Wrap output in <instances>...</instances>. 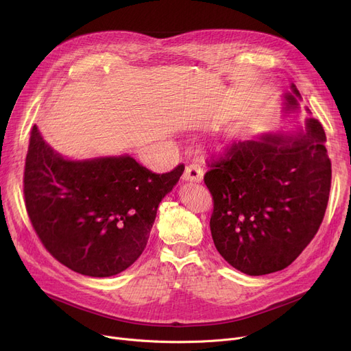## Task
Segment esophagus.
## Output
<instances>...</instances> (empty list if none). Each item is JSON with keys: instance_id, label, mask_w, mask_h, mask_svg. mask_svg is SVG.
<instances>
[{"instance_id": "esophagus-1", "label": "esophagus", "mask_w": 351, "mask_h": 351, "mask_svg": "<svg viewBox=\"0 0 351 351\" xmlns=\"http://www.w3.org/2000/svg\"><path fill=\"white\" fill-rule=\"evenodd\" d=\"M204 179V169L202 166L197 163H189L185 172H183V180H189V182H200Z\"/></svg>"}]
</instances>
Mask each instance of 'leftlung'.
I'll use <instances>...</instances> for the list:
<instances>
[{"mask_svg":"<svg viewBox=\"0 0 351 351\" xmlns=\"http://www.w3.org/2000/svg\"><path fill=\"white\" fill-rule=\"evenodd\" d=\"M286 109H298V88ZM322 123L306 119L298 136L234 142L208 162L210 232L223 259L249 276L279 271L298 259L326 213L331 162Z\"/></svg>","mask_w":351,"mask_h":351,"instance_id":"8db88e82","label":"left lung"}]
</instances>
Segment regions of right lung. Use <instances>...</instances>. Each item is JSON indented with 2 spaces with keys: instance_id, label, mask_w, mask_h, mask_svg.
<instances>
[{
  "instance_id": "obj_1",
  "label": "right lung",
  "mask_w": 351,
  "mask_h": 351,
  "mask_svg": "<svg viewBox=\"0 0 351 351\" xmlns=\"http://www.w3.org/2000/svg\"><path fill=\"white\" fill-rule=\"evenodd\" d=\"M183 163L154 173L131 156L68 160L34 125L24 171V199L44 247L68 269L109 278L146 247L160 200L182 176Z\"/></svg>"
}]
</instances>
